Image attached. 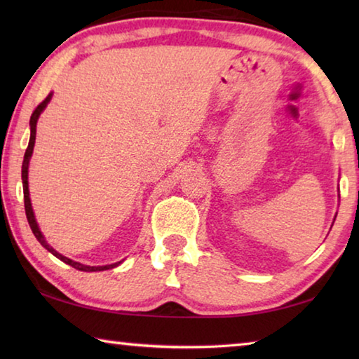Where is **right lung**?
Listing matches in <instances>:
<instances>
[{
    "label": "right lung",
    "instance_id": "right-lung-1",
    "mask_svg": "<svg viewBox=\"0 0 359 359\" xmlns=\"http://www.w3.org/2000/svg\"><path fill=\"white\" fill-rule=\"evenodd\" d=\"M52 100V93H48L47 98L41 102V104L34 109V112L32 114V118H29V130H32V135H29V142H28V147L25 151V156H23V163H22V184H23V201H25V214L28 218V223H29V228H32L33 234L36 236V239L39 241V244L47 248L48 252H50L53 257H57L58 259H62L63 263L69 264L74 267V269L79 271H83V272H98V271H106V269H112V267H117L121 261H117V263L114 264H106V266H87V264H81L77 263V261H72L69 258H66L65 255L58 253L55 248L50 247L47 244V241L44 239V236H42L41 229L38 226V222H36L34 218V212L32 208V199H29V191H28V166H29V158L33 155V149H34V141H36V123H38V118L41 112L44 111L46 106L48 104V101Z\"/></svg>",
    "mask_w": 359,
    "mask_h": 359
}]
</instances>
